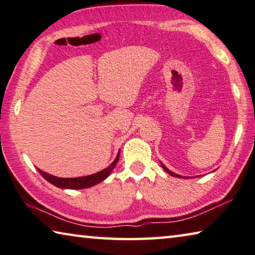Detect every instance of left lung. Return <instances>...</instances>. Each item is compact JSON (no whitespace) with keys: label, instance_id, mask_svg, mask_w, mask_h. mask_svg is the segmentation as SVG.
<instances>
[{"label":"left lung","instance_id":"left-lung-1","mask_svg":"<svg viewBox=\"0 0 255 255\" xmlns=\"http://www.w3.org/2000/svg\"><path fill=\"white\" fill-rule=\"evenodd\" d=\"M161 166H162V168H164V169L166 170V172H167V173H168V174H170V175H172V176H175V177H181V176H179V175H177V174H175V173H173V172H170V170H169L168 168H166V167H165L164 165H162V164H161Z\"/></svg>","mask_w":255,"mask_h":255}]
</instances>
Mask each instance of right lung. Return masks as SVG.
Instances as JSON below:
<instances>
[{
  "instance_id": "obj_1",
  "label": "right lung",
  "mask_w": 255,
  "mask_h": 255,
  "mask_svg": "<svg viewBox=\"0 0 255 255\" xmlns=\"http://www.w3.org/2000/svg\"><path fill=\"white\" fill-rule=\"evenodd\" d=\"M120 158V153L116 156L115 160L112 162V164L105 168L102 172L96 173L94 175H89V176H83V177H76V178H61V177H56L54 175L47 174L37 168L39 174L43 176L46 181H48L49 183H52L53 185H55L57 187H61V189H87V187L94 186L96 184H98L102 181H104L108 175L112 173V170L114 169V167L116 166Z\"/></svg>"
}]
</instances>
